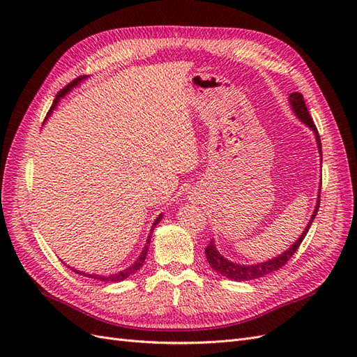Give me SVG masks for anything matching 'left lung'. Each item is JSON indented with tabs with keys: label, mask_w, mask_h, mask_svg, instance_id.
Instances as JSON below:
<instances>
[{
	"label": "left lung",
	"mask_w": 357,
	"mask_h": 357,
	"mask_svg": "<svg viewBox=\"0 0 357 357\" xmlns=\"http://www.w3.org/2000/svg\"><path fill=\"white\" fill-rule=\"evenodd\" d=\"M289 105L291 107V112L295 113V116L299 119V121L304 123V125H307L311 129V131L314 132L316 143H317V147H319V153L321 156L320 137H319V132H317V128H316L314 122H312V119H311V116L308 113V109H307L305 101H304V96H302L299 92L290 93L289 95ZM320 188H321V183H320ZM319 207H320V189H319L317 204H316V207H314V211H312L311 219H310L308 225L305 226L304 232H302V235L299 236V238L294 244H291L287 248V250H284L282 255H278V256H275L273 259H268V261H265V262H259V264H253V265H241V264L231 262L225 256H222L219 253L218 248H215L214 240H211L210 244L207 245V248H205V256H207V261H208L210 266L214 269V271H218L219 274H222L223 277L235 280V282H248V280H256L259 277H265L266 274H271V273L277 271V269L284 266V264L298 250V247L301 245L302 240L305 238V235H307V232L310 229L312 220H314V218H316V214L319 211Z\"/></svg>",
	"instance_id": "left-lung-1"
}]
</instances>
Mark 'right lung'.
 Here are the masks:
<instances>
[{
	"label": "right lung",
	"mask_w": 357,
	"mask_h": 357,
	"mask_svg": "<svg viewBox=\"0 0 357 357\" xmlns=\"http://www.w3.org/2000/svg\"><path fill=\"white\" fill-rule=\"evenodd\" d=\"M86 77L83 75V77H79V79H75L74 82H71L66 89L63 91H61L59 92V95L56 96L55 98V101H53V104H52V107H50V110H49V113H47V116H46V121L49 119V116L53 113V110L56 109V105H58V102L61 101V98L62 96H66L73 88H75V86L77 84H80V82H83ZM162 215L164 214H159L158 218H156V220L153 222V225H152V229H150V234H149V236H147V243H146V245H144V248H143V252H142V255H139L138 257H137V261L131 265V266H128L126 269H123V271H119V273H116V274H112V275H100V274H88V273H83V271H79V269H74L73 268V271L74 273H77V274H80V275H84V277H89V278H93V280H100V282H104V283H119V282H123V280H126L128 277H131V275H134L139 268L143 266V264H144V259H146V256H147V252H149V245H150V238H152V232H153V229L156 228V225L160 222V219H162Z\"/></svg>",
	"instance_id": "1"
}]
</instances>
